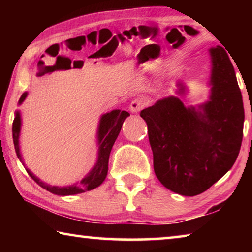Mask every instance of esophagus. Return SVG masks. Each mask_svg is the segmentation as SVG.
Returning a JSON list of instances; mask_svg holds the SVG:
<instances>
[{
	"label": "esophagus",
	"mask_w": 252,
	"mask_h": 252,
	"mask_svg": "<svg viewBox=\"0 0 252 252\" xmlns=\"http://www.w3.org/2000/svg\"><path fill=\"white\" fill-rule=\"evenodd\" d=\"M146 105H147V101L142 99V97H138V99H134L133 101L131 102L130 111H131V112H133V113H138Z\"/></svg>",
	"instance_id": "obj_1"
}]
</instances>
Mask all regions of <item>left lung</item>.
I'll return each instance as SVG.
<instances>
[{"mask_svg":"<svg viewBox=\"0 0 252 252\" xmlns=\"http://www.w3.org/2000/svg\"><path fill=\"white\" fill-rule=\"evenodd\" d=\"M209 52V101L187 108L179 97L168 96L140 113L148 125L157 178L189 197L204 192L232 168L244 134V102L232 63L222 46ZM177 85L185 94L183 83Z\"/></svg>","mask_w":252,"mask_h":252,"instance_id":"8db88e82","label":"left lung"}]
</instances>
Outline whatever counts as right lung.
<instances>
[{"label":"right lung","instance_id":"1","mask_svg":"<svg viewBox=\"0 0 252 252\" xmlns=\"http://www.w3.org/2000/svg\"><path fill=\"white\" fill-rule=\"evenodd\" d=\"M28 93L24 92L22 96L20 97L19 104L22 103L25 100ZM130 114L126 111L121 110H113L111 112L103 114L100 119L99 129H97V144H99V149H97V160L94 167L85 176L80 182H76L74 185L69 187H55L46 185L43 181H41L39 178L34 176V174L30 171L28 168H25V164L22 160V156L20 153V144H19V138H20V131H21V116L19 111L15 112V118L13 121V126H12V132H13V142L16 156L22 162L25 170L29 173L37 185L43 188V189L50 191L51 193L58 194V195H72V194H79L83 193L85 191H90L92 189H95L99 187L108 174V165H109V157L110 152L112 150V147L116 140L118 138L119 133H120L121 127L123 122H125L126 118L129 117Z\"/></svg>","mask_w":252,"mask_h":252}]
</instances>
